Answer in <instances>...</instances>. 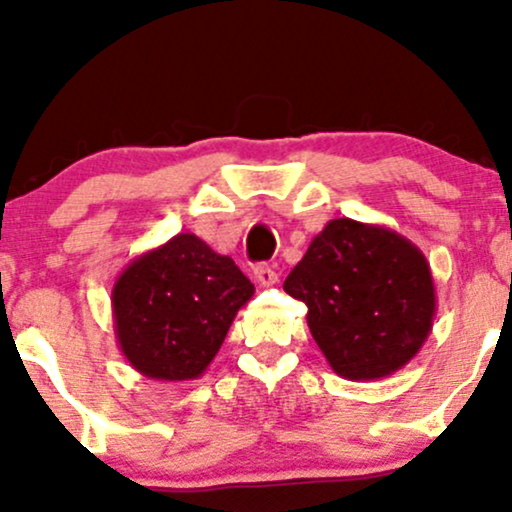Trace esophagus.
<instances>
[{
  "mask_svg": "<svg viewBox=\"0 0 512 512\" xmlns=\"http://www.w3.org/2000/svg\"><path fill=\"white\" fill-rule=\"evenodd\" d=\"M255 281L260 286H274L276 281H279V274H276L274 269L269 267V264H257V267H255Z\"/></svg>",
  "mask_w": 512,
  "mask_h": 512,
  "instance_id": "34e87169",
  "label": "esophagus"
}]
</instances>
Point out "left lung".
I'll list each match as a JSON object with an SVG mask.
<instances>
[{
    "label": "left lung",
    "instance_id": "left-lung-1",
    "mask_svg": "<svg viewBox=\"0 0 512 512\" xmlns=\"http://www.w3.org/2000/svg\"><path fill=\"white\" fill-rule=\"evenodd\" d=\"M305 303L308 327L327 363L346 380L397 373L421 351L436 317L431 264L385 226L332 219L286 276Z\"/></svg>",
    "mask_w": 512,
    "mask_h": 512
}]
</instances>
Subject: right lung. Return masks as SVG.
<instances>
[{
    "mask_svg": "<svg viewBox=\"0 0 512 512\" xmlns=\"http://www.w3.org/2000/svg\"><path fill=\"white\" fill-rule=\"evenodd\" d=\"M252 293L231 257L195 233H178L117 276L110 296L117 346L144 378L197 380Z\"/></svg>",
    "mask_w": 512,
    "mask_h": 512,
    "instance_id": "add662e5",
    "label": "right lung"
}]
</instances>
